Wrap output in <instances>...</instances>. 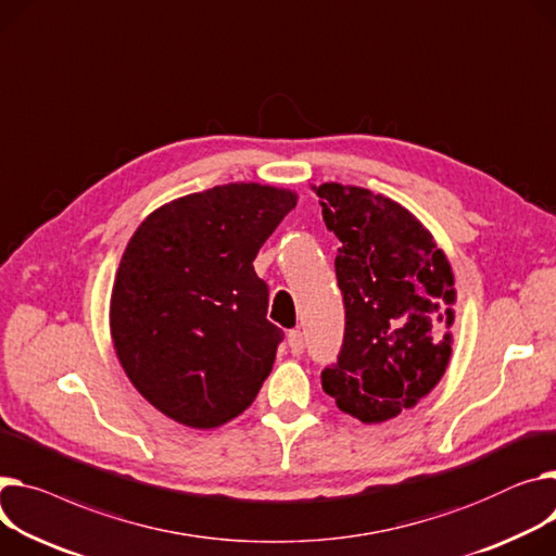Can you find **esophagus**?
Here are the masks:
<instances>
[{
    "instance_id": "esophagus-1",
    "label": "esophagus",
    "mask_w": 556,
    "mask_h": 556,
    "mask_svg": "<svg viewBox=\"0 0 556 556\" xmlns=\"http://www.w3.org/2000/svg\"><path fill=\"white\" fill-rule=\"evenodd\" d=\"M288 346H290L292 355H302L304 353L306 342H304L302 330H288Z\"/></svg>"
}]
</instances>
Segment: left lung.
<instances>
[{
	"label": "left lung",
	"instance_id": "8db88e82",
	"mask_svg": "<svg viewBox=\"0 0 556 556\" xmlns=\"http://www.w3.org/2000/svg\"><path fill=\"white\" fill-rule=\"evenodd\" d=\"M340 239L336 275L346 326L324 391L366 425L395 418L433 391L452 357L454 273L431 232L400 203L342 182L311 185Z\"/></svg>",
	"mask_w": 556,
	"mask_h": 556
}]
</instances>
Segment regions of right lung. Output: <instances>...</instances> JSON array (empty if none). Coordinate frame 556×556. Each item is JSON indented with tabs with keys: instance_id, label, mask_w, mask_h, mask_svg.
Instances as JSON below:
<instances>
[{
	"instance_id": "obj_1",
	"label": "right lung",
	"mask_w": 556,
	"mask_h": 556,
	"mask_svg": "<svg viewBox=\"0 0 556 556\" xmlns=\"http://www.w3.org/2000/svg\"><path fill=\"white\" fill-rule=\"evenodd\" d=\"M298 194L228 182L169 201L129 239L109 304L116 355L167 418L214 429L243 414L273 371L283 330L266 319L254 256Z\"/></svg>"
}]
</instances>
